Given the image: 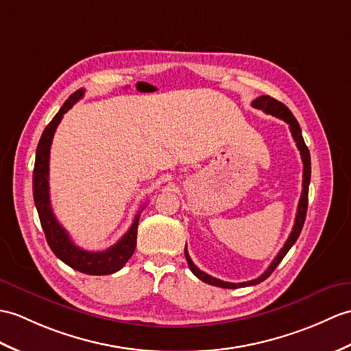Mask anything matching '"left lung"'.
Segmentation results:
<instances>
[{"instance_id":"obj_1","label":"left lung","mask_w":351,"mask_h":351,"mask_svg":"<svg viewBox=\"0 0 351 351\" xmlns=\"http://www.w3.org/2000/svg\"><path fill=\"white\" fill-rule=\"evenodd\" d=\"M252 108L263 110L265 113H269V115L280 118L282 121H286L289 127H290V132L293 138H295L298 149L300 151V157H302V162H304V181H302V194H300V200H299V205H298V213H296V218H295V226H293L291 233L289 234V239L284 243V247L280 250L278 254L274 258V262L271 263L266 271L258 276L256 280H251L247 282H227V281H221L218 278H214V276H210L208 274H205L203 271L195 266L193 263L191 257L189 256V251H186L185 247V258H186V263H189L191 272L197 276L199 280H202L203 282L210 284V286H215V287H223V289H239V287H248V286H256V284L265 281L269 275H271L275 267L280 265L281 260L284 258V256L287 254L289 250L295 245V242L298 241L300 232H302V227L305 223V217H306V208H308V186H309V181H311V157H309V151L306 148V145L304 142V137H302V130H300L299 122L296 121V118L293 117V113L290 112V109L287 108L286 104H282L281 101L272 99V97L269 95H262L256 99L254 101L251 103Z\"/></svg>"}]
</instances>
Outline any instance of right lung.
<instances>
[{
  "label": "right lung",
  "instance_id": "1",
  "mask_svg": "<svg viewBox=\"0 0 351 351\" xmlns=\"http://www.w3.org/2000/svg\"><path fill=\"white\" fill-rule=\"evenodd\" d=\"M84 94V89L73 93L69 97V100L62 104L60 112L49 122L42 137H40L36 152L34 172H32V193H34V203L40 223H42L46 241L53 251V254L62 260L65 265H69L70 267L76 269V271L82 274L110 275L119 271L128 262V258L133 256L141 214L136 215L132 227H130L128 232L122 236L115 245H112L104 251H85L75 245V242L70 239L69 233L58 223V219L53 215L51 195H49V154H51V145L55 130L61 122L64 113L71 109V106L77 100L82 99Z\"/></svg>",
  "mask_w": 351,
  "mask_h": 351
}]
</instances>
